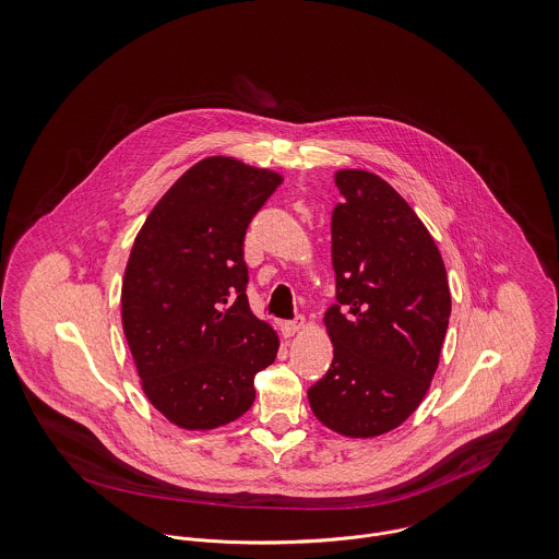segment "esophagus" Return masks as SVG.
I'll return each instance as SVG.
<instances>
[{
	"label": "esophagus",
	"instance_id": "obj_1",
	"mask_svg": "<svg viewBox=\"0 0 559 559\" xmlns=\"http://www.w3.org/2000/svg\"><path fill=\"white\" fill-rule=\"evenodd\" d=\"M305 328V317L302 314H298L296 319H292V321H281V332H283V336H294V334H298L300 330Z\"/></svg>",
	"mask_w": 559,
	"mask_h": 559
}]
</instances>
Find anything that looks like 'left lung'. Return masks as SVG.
<instances>
[{
    "mask_svg": "<svg viewBox=\"0 0 559 559\" xmlns=\"http://www.w3.org/2000/svg\"><path fill=\"white\" fill-rule=\"evenodd\" d=\"M332 212L336 305L323 323L332 367L309 390L334 433L369 439L401 427L433 379L450 319V287L433 236L412 205L365 169H341Z\"/></svg>",
    "mask_w": 559,
    "mask_h": 559,
    "instance_id": "left-lung-1",
    "label": "left lung"
}]
</instances>
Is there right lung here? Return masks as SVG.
<instances>
[{
	"label": "right lung",
	"instance_id": "add662e5",
	"mask_svg": "<svg viewBox=\"0 0 559 559\" xmlns=\"http://www.w3.org/2000/svg\"><path fill=\"white\" fill-rule=\"evenodd\" d=\"M283 176L231 156L192 165L139 229L122 325L147 401L185 431L245 416L278 334L249 307L245 236Z\"/></svg>",
	"mask_w": 559,
	"mask_h": 559
}]
</instances>
